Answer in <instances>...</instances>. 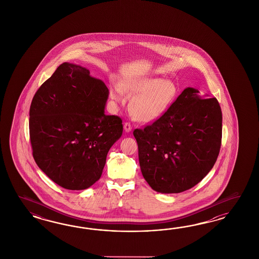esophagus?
<instances>
[{"label":"esophagus","instance_id":"34e87169","mask_svg":"<svg viewBox=\"0 0 259 259\" xmlns=\"http://www.w3.org/2000/svg\"><path fill=\"white\" fill-rule=\"evenodd\" d=\"M123 128H124V130H125V132H127V133L131 132V130H132V126H131L129 122H125L124 125H123Z\"/></svg>","mask_w":259,"mask_h":259}]
</instances>
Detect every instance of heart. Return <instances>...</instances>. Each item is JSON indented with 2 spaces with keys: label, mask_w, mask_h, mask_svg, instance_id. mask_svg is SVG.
I'll return each mask as SVG.
<instances>
[{
  "label": "heart",
  "mask_w": 259,
  "mask_h": 259,
  "mask_svg": "<svg viewBox=\"0 0 259 259\" xmlns=\"http://www.w3.org/2000/svg\"><path fill=\"white\" fill-rule=\"evenodd\" d=\"M133 96L130 110L141 122H153L161 118L175 101L178 88L163 78H146L128 81L111 89L110 97L116 102L125 100L124 91Z\"/></svg>",
  "instance_id": "obj_1"
}]
</instances>
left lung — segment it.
<instances>
[{"instance_id":"obj_1","label":"left lung","mask_w":259,"mask_h":259,"mask_svg":"<svg viewBox=\"0 0 259 259\" xmlns=\"http://www.w3.org/2000/svg\"><path fill=\"white\" fill-rule=\"evenodd\" d=\"M133 134L141 172L150 187L162 194L184 192L203 180L219 157L220 103L187 87L161 118Z\"/></svg>"}]
</instances>
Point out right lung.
<instances>
[{"instance_id":"add662e5","label":"right lung","mask_w":259,"mask_h":259,"mask_svg":"<svg viewBox=\"0 0 259 259\" xmlns=\"http://www.w3.org/2000/svg\"><path fill=\"white\" fill-rule=\"evenodd\" d=\"M108 95L105 83L85 67L63 63L33 97V157L61 187L84 190L100 180L107 153L123 129L121 118L104 113Z\"/></svg>"}]
</instances>
